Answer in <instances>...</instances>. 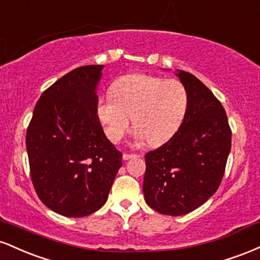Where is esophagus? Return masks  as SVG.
Here are the masks:
<instances>
[{
    "label": "esophagus",
    "mask_w": 260,
    "mask_h": 260,
    "mask_svg": "<svg viewBox=\"0 0 260 260\" xmlns=\"http://www.w3.org/2000/svg\"><path fill=\"white\" fill-rule=\"evenodd\" d=\"M138 156L139 155H137V154H127V153L123 154L124 160H129V159H133V157H138Z\"/></svg>",
    "instance_id": "obj_1"
}]
</instances>
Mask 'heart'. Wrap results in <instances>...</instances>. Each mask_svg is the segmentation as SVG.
Wrapping results in <instances>:
<instances>
[{
  "label": "heart",
  "mask_w": 260,
  "mask_h": 260,
  "mask_svg": "<svg viewBox=\"0 0 260 260\" xmlns=\"http://www.w3.org/2000/svg\"><path fill=\"white\" fill-rule=\"evenodd\" d=\"M111 98L98 101V115L107 137L120 142L132 117L138 140L151 145L165 143L180 129L188 111L187 88L180 80L133 73L121 77L110 88Z\"/></svg>",
  "instance_id": "heart-1"
}]
</instances>
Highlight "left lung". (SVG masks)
Here are the masks:
<instances>
[{"label": "left lung", "mask_w": 260, "mask_h": 260, "mask_svg": "<svg viewBox=\"0 0 260 260\" xmlns=\"http://www.w3.org/2000/svg\"><path fill=\"white\" fill-rule=\"evenodd\" d=\"M189 103L180 129L145 154L143 193L147 204L164 215L196 210L216 192L231 150V128L219 100L193 74L177 71Z\"/></svg>", "instance_id": "obj_1"}]
</instances>
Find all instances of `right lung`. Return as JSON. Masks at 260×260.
Returning <instances> with one entry per match:
<instances>
[{
  "mask_svg": "<svg viewBox=\"0 0 260 260\" xmlns=\"http://www.w3.org/2000/svg\"><path fill=\"white\" fill-rule=\"evenodd\" d=\"M104 66H82L47 88L26 129L30 176L40 201L63 216L90 215L107 201L122 154L98 117Z\"/></svg>",
  "mask_w": 260,
  "mask_h": 260,
  "instance_id": "1",
  "label": "right lung"
}]
</instances>
